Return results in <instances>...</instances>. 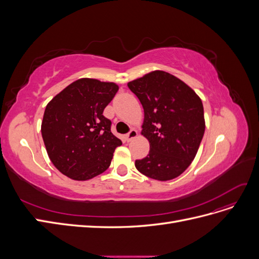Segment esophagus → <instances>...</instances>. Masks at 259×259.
<instances>
[{
  "mask_svg": "<svg viewBox=\"0 0 259 259\" xmlns=\"http://www.w3.org/2000/svg\"><path fill=\"white\" fill-rule=\"evenodd\" d=\"M138 136V132L136 130H132L128 134H126V140L130 143L133 139H135Z\"/></svg>",
  "mask_w": 259,
  "mask_h": 259,
  "instance_id": "obj_1",
  "label": "esophagus"
}]
</instances>
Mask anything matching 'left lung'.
Returning <instances> with one entry per match:
<instances>
[{
    "instance_id": "obj_1",
    "label": "left lung",
    "mask_w": 259,
    "mask_h": 259,
    "mask_svg": "<svg viewBox=\"0 0 259 259\" xmlns=\"http://www.w3.org/2000/svg\"><path fill=\"white\" fill-rule=\"evenodd\" d=\"M144 108L142 135L150 150L135 166L147 177L166 182L189 167L204 135L201 98L185 82L161 70L127 83Z\"/></svg>"
}]
</instances>
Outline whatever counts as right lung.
Wrapping results in <instances>:
<instances>
[{"instance_id": "add662e5", "label": "right lung", "mask_w": 259, "mask_h": 259, "mask_svg": "<svg viewBox=\"0 0 259 259\" xmlns=\"http://www.w3.org/2000/svg\"><path fill=\"white\" fill-rule=\"evenodd\" d=\"M119 86L83 77L68 85L45 108L42 137L52 163L73 180H89L110 166L122 145L111 133L105 108Z\"/></svg>"}]
</instances>
